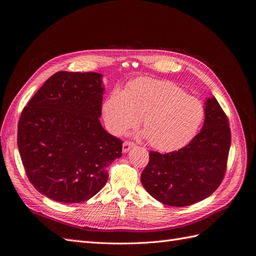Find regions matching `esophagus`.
<instances>
[{
    "label": "esophagus",
    "mask_w": 256,
    "mask_h": 256,
    "mask_svg": "<svg viewBox=\"0 0 256 256\" xmlns=\"http://www.w3.org/2000/svg\"><path fill=\"white\" fill-rule=\"evenodd\" d=\"M136 146V144L134 143V142H131V141H125L124 142V144H122V152H129L131 148H132V147H134Z\"/></svg>",
    "instance_id": "1"
}]
</instances>
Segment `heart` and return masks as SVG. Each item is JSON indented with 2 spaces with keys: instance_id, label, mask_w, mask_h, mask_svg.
<instances>
[{
  "instance_id": "obj_1",
  "label": "heart",
  "mask_w": 256,
  "mask_h": 256,
  "mask_svg": "<svg viewBox=\"0 0 256 256\" xmlns=\"http://www.w3.org/2000/svg\"><path fill=\"white\" fill-rule=\"evenodd\" d=\"M204 106L177 84L152 78L130 82L126 90L114 88L102 104L108 130L120 136L142 125L150 146L171 152L187 145L200 129Z\"/></svg>"
}]
</instances>
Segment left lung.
I'll use <instances>...</instances> for the list:
<instances>
[{"label":"left lung","mask_w":256,"mask_h":256,"mask_svg":"<svg viewBox=\"0 0 256 256\" xmlns=\"http://www.w3.org/2000/svg\"><path fill=\"white\" fill-rule=\"evenodd\" d=\"M230 129L226 114L214 97L208 98L203 128L182 148L150 152L141 175L145 190L159 202L184 207L200 202L222 182L226 172Z\"/></svg>","instance_id":"8db88e82"}]
</instances>
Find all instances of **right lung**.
I'll return each mask as SVG.
<instances>
[{"label":"right lung","instance_id":"right-lung-1","mask_svg":"<svg viewBox=\"0 0 256 256\" xmlns=\"http://www.w3.org/2000/svg\"><path fill=\"white\" fill-rule=\"evenodd\" d=\"M97 72H58L22 110L18 148L30 182L63 204L82 203L104 188L122 141L100 124L104 88Z\"/></svg>","mask_w":256,"mask_h":256}]
</instances>
